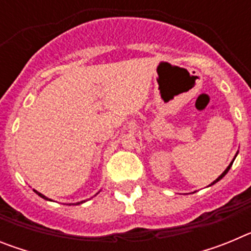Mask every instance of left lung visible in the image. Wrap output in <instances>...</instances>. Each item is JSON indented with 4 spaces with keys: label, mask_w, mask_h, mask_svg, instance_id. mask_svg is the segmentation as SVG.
I'll use <instances>...</instances> for the list:
<instances>
[{
    "label": "left lung",
    "mask_w": 251,
    "mask_h": 251,
    "mask_svg": "<svg viewBox=\"0 0 251 251\" xmlns=\"http://www.w3.org/2000/svg\"><path fill=\"white\" fill-rule=\"evenodd\" d=\"M236 156H238V153H236ZM236 156H235V157H236ZM234 159H235V158H234ZM232 162H234V161H232ZM232 162H231V163H230V165H229V166H227V168H226V170H225V171H224L223 174H221V175H220V176H219V177H217V178H216V179H215V181H214V182H212V183H211V185H214V183H216V182H217V181H220V179H221V178H223V177H224V176H225V175H226V174H227V172H229L230 167H231V166H232ZM211 185H210V186H211Z\"/></svg>",
    "instance_id": "left-lung-1"
}]
</instances>
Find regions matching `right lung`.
<instances>
[{
	"label": "right lung",
	"instance_id": "1",
	"mask_svg": "<svg viewBox=\"0 0 251 251\" xmlns=\"http://www.w3.org/2000/svg\"><path fill=\"white\" fill-rule=\"evenodd\" d=\"M35 192H36V194H37V195H39V196H40V197H43V199H45V200H49V201H52V200H50V199H48V197H46V196H44V195H43V194H40V192H37V191H35ZM83 202H85V201H81V202H76V203H74V205H80V203H83Z\"/></svg>",
	"mask_w": 251,
	"mask_h": 251
}]
</instances>
